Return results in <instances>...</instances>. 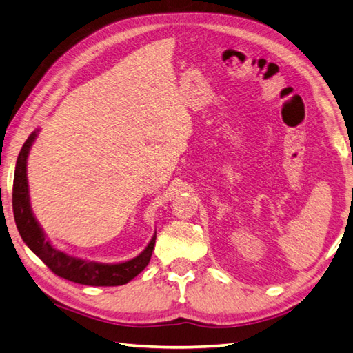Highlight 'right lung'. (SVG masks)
<instances>
[{
    "label": "right lung",
    "instance_id": "1",
    "mask_svg": "<svg viewBox=\"0 0 353 353\" xmlns=\"http://www.w3.org/2000/svg\"><path fill=\"white\" fill-rule=\"evenodd\" d=\"M34 139H37V131H33L21 148L17 159L15 177H13V217H15L21 239L30 248V251L44 261L52 272L65 280L87 286H121L133 280L150 263L156 243V234L137 257L116 265L96 263V261L70 257L65 252L57 250L46 239L44 231L41 230L37 219L33 217L29 199V183H27V157H29V151Z\"/></svg>",
    "mask_w": 353,
    "mask_h": 353
}]
</instances>
